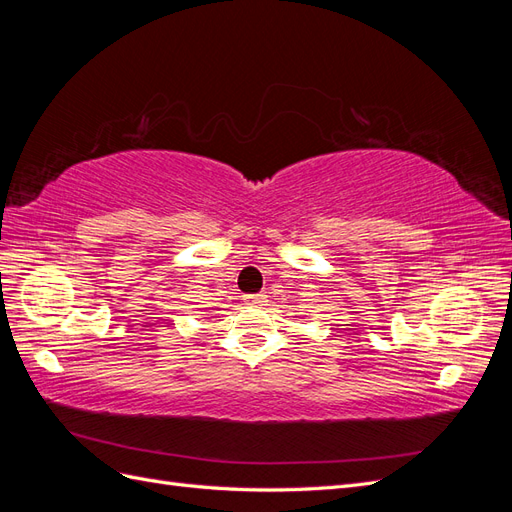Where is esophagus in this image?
I'll return each instance as SVG.
<instances>
[{
	"label": "esophagus",
	"instance_id": "obj_1",
	"mask_svg": "<svg viewBox=\"0 0 512 512\" xmlns=\"http://www.w3.org/2000/svg\"><path fill=\"white\" fill-rule=\"evenodd\" d=\"M245 303H247V305H262V303H267V294H262V292H258V294H247Z\"/></svg>",
	"mask_w": 512,
	"mask_h": 512
}]
</instances>
